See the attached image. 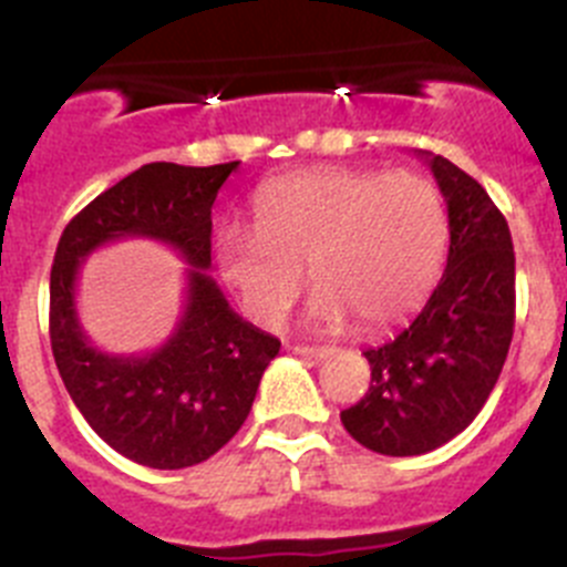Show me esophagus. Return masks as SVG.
Returning <instances> with one entry per match:
<instances>
[{"instance_id": "1", "label": "esophagus", "mask_w": 567, "mask_h": 567, "mask_svg": "<svg viewBox=\"0 0 567 567\" xmlns=\"http://www.w3.org/2000/svg\"><path fill=\"white\" fill-rule=\"evenodd\" d=\"M295 353L306 355V359H328L333 353V348H326V344H295Z\"/></svg>"}]
</instances>
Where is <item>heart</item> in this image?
<instances>
[{"label":"heart","instance_id":"heart-1","mask_svg":"<svg viewBox=\"0 0 567 567\" xmlns=\"http://www.w3.org/2000/svg\"><path fill=\"white\" fill-rule=\"evenodd\" d=\"M256 230L225 228L217 264L241 306L278 326L303 292H317L309 320L361 331L398 326L425 303L449 250V208L414 172L328 169L267 183L256 194Z\"/></svg>","mask_w":567,"mask_h":567}]
</instances>
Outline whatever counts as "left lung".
<instances>
[{
	"label": "left lung",
	"mask_w": 567,
	"mask_h": 567,
	"mask_svg": "<svg viewBox=\"0 0 567 567\" xmlns=\"http://www.w3.org/2000/svg\"><path fill=\"white\" fill-rule=\"evenodd\" d=\"M449 206V264L429 303L392 342L364 350L370 390L339 417L359 445L420 456L454 440L487 403L515 328L509 225L482 183L417 153Z\"/></svg>",
	"instance_id": "1"
}]
</instances>
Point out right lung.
Segmentation results:
<instances>
[{
  "label": "right lung",
  "instance_id": "add662e5",
  "mask_svg": "<svg viewBox=\"0 0 567 567\" xmlns=\"http://www.w3.org/2000/svg\"><path fill=\"white\" fill-rule=\"evenodd\" d=\"M239 161L144 164L91 199L66 225L50 275V339L58 373L91 429L131 462L181 471L206 462L241 429L280 342L241 320L212 269V206ZM118 238L178 250L187 300L176 331L150 354L100 351L76 317L82 261Z\"/></svg>",
  "mask_w": 567,
  "mask_h": 567
}]
</instances>
